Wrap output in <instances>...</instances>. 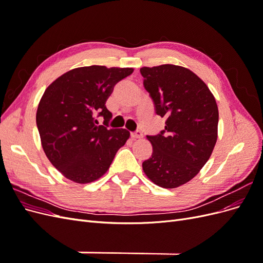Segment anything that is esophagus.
I'll return each mask as SVG.
<instances>
[{
	"label": "esophagus",
	"mask_w": 263,
	"mask_h": 263,
	"mask_svg": "<svg viewBox=\"0 0 263 263\" xmlns=\"http://www.w3.org/2000/svg\"><path fill=\"white\" fill-rule=\"evenodd\" d=\"M130 137L133 139H137V138H141L142 137V133L139 132V130H136V132H133L130 133Z\"/></svg>",
	"instance_id": "esophagus-1"
}]
</instances>
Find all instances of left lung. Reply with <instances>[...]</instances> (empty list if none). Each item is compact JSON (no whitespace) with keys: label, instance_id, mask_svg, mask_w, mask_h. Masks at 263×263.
Listing matches in <instances>:
<instances>
[{"label":"left lung","instance_id":"1","mask_svg":"<svg viewBox=\"0 0 263 263\" xmlns=\"http://www.w3.org/2000/svg\"><path fill=\"white\" fill-rule=\"evenodd\" d=\"M164 129L148 135L153 155L142 162L155 184L174 189L192 180L208 162L217 140L218 108L213 94L192 71L162 65L140 69Z\"/></svg>","mask_w":263,"mask_h":263}]
</instances>
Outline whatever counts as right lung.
Masks as SVG:
<instances>
[{"instance_id": "right-lung-1", "label": "right lung", "mask_w": 263, "mask_h": 263, "mask_svg": "<svg viewBox=\"0 0 263 263\" xmlns=\"http://www.w3.org/2000/svg\"><path fill=\"white\" fill-rule=\"evenodd\" d=\"M133 68L81 67L47 87L36 114L47 158L67 179L90 183L104 174L129 138L126 129L108 128L112 113L105 102ZM105 119L99 125L97 117Z\"/></svg>"}]
</instances>
